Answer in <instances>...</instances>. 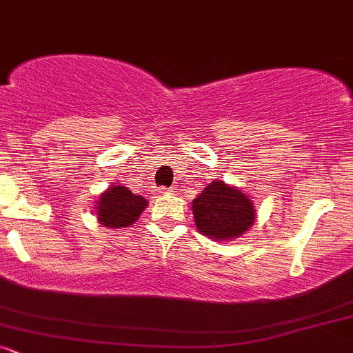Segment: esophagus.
<instances>
[{"instance_id": "34e87169", "label": "esophagus", "mask_w": 353, "mask_h": 353, "mask_svg": "<svg viewBox=\"0 0 353 353\" xmlns=\"http://www.w3.org/2000/svg\"><path fill=\"white\" fill-rule=\"evenodd\" d=\"M164 194H168V189L165 188H159L156 190V196H164Z\"/></svg>"}]
</instances>
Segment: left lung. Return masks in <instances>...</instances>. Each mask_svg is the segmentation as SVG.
Instances as JSON below:
<instances>
[{"label":"left lung","mask_w":353,"mask_h":353,"mask_svg":"<svg viewBox=\"0 0 353 353\" xmlns=\"http://www.w3.org/2000/svg\"><path fill=\"white\" fill-rule=\"evenodd\" d=\"M192 214L197 230L216 242L241 237L257 219L250 196L219 179L205 185L192 201Z\"/></svg>","instance_id":"8db88e82"}]
</instances>
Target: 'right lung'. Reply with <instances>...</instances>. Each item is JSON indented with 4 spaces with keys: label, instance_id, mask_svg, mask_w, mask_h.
I'll return each mask as SVG.
<instances>
[{
    "label": "right lung",
    "instance_id": "right-lung-1",
    "mask_svg": "<svg viewBox=\"0 0 353 353\" xmlns=\"http://www.w3.org/2000/svg\"><path fill=\"white\" fill-rule=\"evenodd\" d=\"M148 204L149 202L143 196L132 194L125 185L112 184L99 194L94 205V216L104 228H129L139 219Z\"/></svg>",
    "mask_w": 353,
    "mask_h": 353
}]
</instances>
